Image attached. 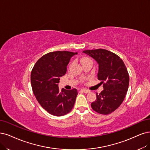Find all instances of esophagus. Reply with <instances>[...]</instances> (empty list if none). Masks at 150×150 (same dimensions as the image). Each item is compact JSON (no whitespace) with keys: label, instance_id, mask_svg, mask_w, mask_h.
<instances>
[{"label":"esophagus","instance_id":"1","mask_svg":"<svg viewBox=\"0 0 150 150\" xmlns=\"http://www.w3.org/2000/svg\"><path fill=\"white\" fill-rule=\"evenodd\" d=\"M81 91L83 92V93H88L90 92V91H88V90H85V89H81Z\"/></svg>","mask_w":150,"mask_h":150}]
</instances>
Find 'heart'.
Segmentation results:
<instances>
[{"label":"heart","mask_w":150,"mask_h":150,"mask_svg":"<svg viewBox=\"0 0 150 150\" xmlns=\"http://www.w3.org/2000/svg\"><path fill=\"white\" fill-rule=\"evenodd\" d=\"M88 59H88V58H87V57H84V58H82V59H81V62H83V61L86 60H88Z\"/></svg>","instance_id":"b5f03b06"}]
</instances>
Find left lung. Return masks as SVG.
Instances as JSON below:
<instances>
[{"label": "left lung", "instance_id": "8db88e82", "mask_svg": "<svg viewBox=\"0 0 150 150\" xmlns=\"http://www.w3.org/2000/svg\"><path fill=\"white\" fill-rule=\"evenodd\" d=\"M83 52L96 60L98 64V79L104 90L96 93V100L91 103L95 111L107 115L114 112L123 102L129 85V75L120 57L108 50H86Z\"/></svg>", "mask_w": 150, "mask_h": 150}]
</instances>
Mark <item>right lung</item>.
Segmentation results:
<instances>
[{
    "mask_svg": "<svg viewBox=\"0 0 150 150\" xmlns=\"http://www.w3.org/2000/svg\"><path fill=\"white\" fill-rule=\"evenodd\" d=\"M77 52L55 51L39 59L31 74L33 93L43 109L53 115L62 116L71 111L78 91L74 88L59 90L60 79L66 74L70 59Z\"/></svg>",
    "mask_w": 150,
    "mask_h": 150,
    "instance_id": "right-lung-1",
    "label": "right lung"
}]
</instances>
